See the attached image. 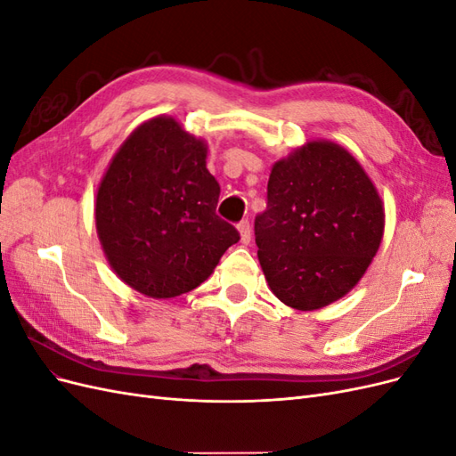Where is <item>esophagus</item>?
<instances>
[{
	"label": "esophagus",
	"instance_id": "34e87169",
	"mask_svg": "<svg viewBox=\"0 0 456 456\" xmlns=\"http://www.w3.org/2000/svg\"><path fill=\"white\" fill-rule=\"evenodd\" d=\"M238 230H240V236H241V243L243 245H249L251 243V224H249V220H241V223L238 224Z\"/></svg>",
	"mask_w": 456,
	"mask_h": 456
}]
</instances>
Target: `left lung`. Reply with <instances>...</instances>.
I'll return each instance as SVG.
<instances>
[{"instance_id":"8db88e82","label":"left lung","mask_w":456,"mask_h":456,"mask_svg":"<svg viewBox=\"0 0 456 456\" xmlns=\"http://www.w3.org/2000/svg\"><path fill=\"white\" fill-rule=\"evenodd\" d=\"M255 216L258 260L272 293L297 310L346 295L377 255L382 201L363 167L333 142H308L273 165Z\"/></svg>"}]
</instances>
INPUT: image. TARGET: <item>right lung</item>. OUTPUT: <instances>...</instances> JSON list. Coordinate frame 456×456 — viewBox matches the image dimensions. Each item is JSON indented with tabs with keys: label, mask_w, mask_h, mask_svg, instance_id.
<instances>
[{
	"label": "right lung",
	"mask_w": 456,
	"mask_h": 456,
	"mask_svg": "<svg viewBox=\"0 0 456 456\" xmlns=\"http://www.w3.org/2000/svg\"><path fill=\"white\" fill-rule=\"evenodd\" d=\"M207 148L171 118H154L118 150L96 194L110 266L136 291L173 298L213 273L240 232L216 215L220 186Z\"/></svg>",
	"instance_id": "right-lung-1"
}]
</instances>
